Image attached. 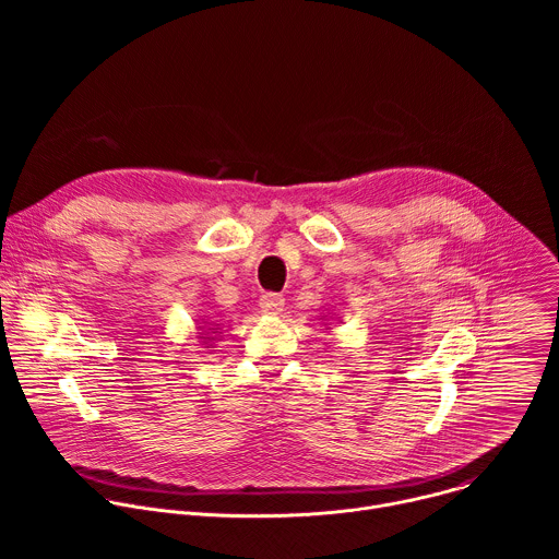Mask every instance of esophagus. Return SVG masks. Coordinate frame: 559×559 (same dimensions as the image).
<instances>
[{
    "mask_svg": "<svg viewBox=\"0 0 559 559\" xmlns=\"http://www.w3.org/2000/svg\"><path fill=\"white\" fill-rule=\"evenodd\" d=\"M259 305H261L263 313H278L285 307V298L281 294H263Z\"/></svg>",
    "mask_w": 559,
    "mask_h": 559,
    "instance_id": "obj_1",
    "label": "esophagus"
}]
</instances>
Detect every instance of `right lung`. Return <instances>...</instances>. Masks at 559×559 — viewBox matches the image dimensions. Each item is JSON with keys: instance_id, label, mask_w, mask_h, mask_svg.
Wrapping results in <instances>:
<instances>
[{"instance_id": "right-lung-1", "label": "right lung", "mask_w": 559, "mask_h": 559, "mask_svg": "<svg viewBox=\"0 0 559 559\" xmlns=\"http://www.w3.org/2000/svg\"><path fill=\"white\" fill-rule=\"evenodd\" d=\"M201 322L204 323L203 326L199 323V338H201V343L205 345V347H212V343H216V341H221L218 336H221V332H212V330H218L216 325L214 328H210V330H205L207 328V323L203 321V318H201Z\"/></svg>"}]
</instances>
